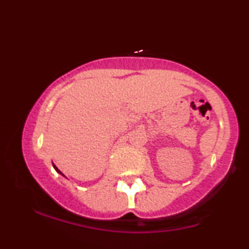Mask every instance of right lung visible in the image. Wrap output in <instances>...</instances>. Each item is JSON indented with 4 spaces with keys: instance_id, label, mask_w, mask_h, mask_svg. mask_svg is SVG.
Here are the masks:
<instances>
[{
    "instance_id": "right-lung-1",
    "label": "right lung",
    "mask_w": 249,
    "mask_h": 249,
    "mask_svg": "<svg viewBox=\"0 0 249 249\" xmlns=\"http://www.w3.org/2000/svg\"><path fill=\"white\" fill-rule=\"evenodd\" d=\"M53 168H55V170H56V171H57V172H58V173H59V174H62V176H63V173H62V172H61V171H59V170H58V168H57V167H56V166H55V165H53Z\"/></svg>"
}]
</instances>
